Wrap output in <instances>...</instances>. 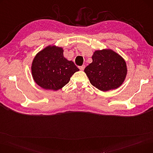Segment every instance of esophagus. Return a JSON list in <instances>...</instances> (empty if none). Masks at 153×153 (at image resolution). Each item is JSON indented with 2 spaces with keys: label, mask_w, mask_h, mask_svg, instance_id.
Masks as SVG:
<instances>
[{
  "label": "esophagus",
  "mask_w": 153,
  "mask_h": 153,
  "mask_svg": "<svg viewBox=\"0 0 153 153\" xmlns=\"http://www.w3.org/2000/svg\"><path fill=\"white\" fill-rule=\"evenodd\" d=\"M84 68H85V65H82V66H80L79 67L80 70H81V71H83L84 69Z\"/></svg>",
  "instance_id": "obj_1"
}]
</instances>
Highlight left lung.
<instances>
[{"mask_svg":"<svg viewBox=\"0 0 153 153\" xmlns=\"http://www.w3.org/2000/svg\"><path fill=\"white\" fill-rule=\"evenodd\" d=\"M92 62L84 72L91 84L103 92L116 89L121 85L127 74V67L121 56L110 49L96 50Z\"/></svg>","mask_w":153,"mask_h":153,"instance_id":"1","label":"left lung"}]
</instances>
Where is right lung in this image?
Returning <instances> with one entry per match:
<instances>
[{
  "instance_id": "obj_1",
  "label": "right lung",
  "mask_w": 153,
  "mask_h": 153,
  "mask_svg": "<svg viewBox=\"0 0 153 153\" xmlns=\"http://www.w3.org/2000/svg\"><path fill=\"white\" fill-rule=\"evenodd\" d=\"M63 49L48 46L36 54L31 64V74L35 82L46 90L58 91L70 81L79 69L72 61L64 57Z\"/></svg>"
}]
</instances>
